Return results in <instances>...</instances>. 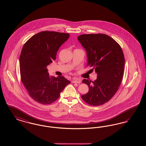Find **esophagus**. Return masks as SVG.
Returning a JSON list of instances; mask_svg holds the SVG:
<instances>
[{
    "label": "esophagus",
    "mask_w": 146,
    "mask_h": 146,
    "mask_svg": "<svg viewBox=\"0 0 146 146\" xmlns=\"http://www.w3.org/2000/svg\"><path fill=\"white\" fill-rule=\"evenodd\" d=\"M72 83L80 84L81 83V80L79 78H73L72 80Z\"/></svg>",
    "instance_id": "esophagus-1"
}]
</instances>
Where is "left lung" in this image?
Returning <instances> with one entry per match:
<instances>
[{
  "instance_id": "left-lung-1",
  "label": "left lung",
  "mask_w": 146,
  "mask_h": 146,
  "mask_svg": "<svg viewBox=\"0 0 146 146\" xmlns=\"http://www.w3.org/2000/svg\"><path fill=\"white\" fill-rule=\"evenodd\" d=\"M78 40L87 52L86 66L97 74L94 82L83 80L89 91L82 98L91 106L102 105L115 94L121 82L125 64L123 50L117 42L104 34H84L78 36Z\"/></svg>"
}]
</instances>
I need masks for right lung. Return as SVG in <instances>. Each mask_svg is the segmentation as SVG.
<instances>
[{
	"label": "right lung",
	"mask_w": 146,
	"mask_h": 146,
	"mask_svg": "<svg viewBox=\"0 0 146 146\" xmlns=\"http://www.w3.org/2000/svg\"><path fill=\"white\" fill-rule=\"evenodd\" d=\"M69 38V33L42 31L32 36L23 46L20 57L21 81L30 97L39 104L54 102L70 83L63 76H50L46 69Z\"/></svg>",
	"instance_id": "right-lung-1"
}]
</instances>
